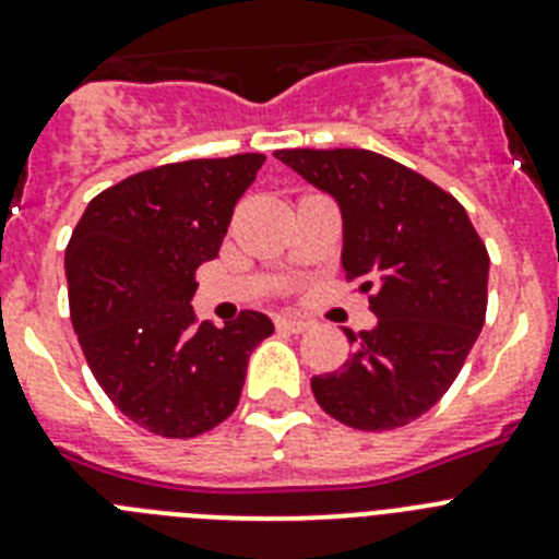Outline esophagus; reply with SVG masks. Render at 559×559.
I'll return each instance as SVG.
<instances>
[{
  "label": "esophagus",
  "mask_w": 559,
  "mask_h": 559,
  "mask_svg": "<svg viewBox=\"0 0 559 559\" xmlns=\"http://www.w3.org/2000/svg\"><path fill=\"white\" fill-rule=\"evenodd\" d=\"M280 330H288V333H305V330L310 328V322H305V319H296V316H283L280 319Z\"/></svg>",
  "instance_id": "1"
}]
</instances>
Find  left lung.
I'll use <instances>...</instances> for the list:
<instances>
[{
  "label": "left lung",
  "mask_w": 559,
  "mask_h": 559,
  "mask_svg": "<svg viewBox=\"0 0 559 559\" xmlns=\"http://www.w3.org/2000/svg\"><path fill=\"white\" fill-rule=\"evenodd\" d=\"M330 192L344 218L341 263L369 294L372 330L349 333L344 367L316 374V403L358 431H392L451 389L487 313L490 254L451 192L360 147L276 151Z\"/></svg>",
  "instance_id": "8db88e82"
}]
</instances>
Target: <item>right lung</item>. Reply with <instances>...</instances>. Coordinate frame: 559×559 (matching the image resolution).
<instances>
[{
    "label": "right lung",
    "mask_w": 559,
    "mask_h": 559,
    "mask_svg": "<svg viewBox=\"0 0 559 559\" xmlns=\"http://www.w3.org/2000/svg\"><path fill=\"white\" fill-rule=\"evenodd\" d=\"M263 153L142 170L88 201L67 246L69 313L114 406L145 431L190 439L237 408L251 349L274 333L243 310L199 322L195 271L215 260Z\"/></svg>",
    "instance_id": "add662e5"
}]
</instances>
